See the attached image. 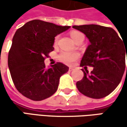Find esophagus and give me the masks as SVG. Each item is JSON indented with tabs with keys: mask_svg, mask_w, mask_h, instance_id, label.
<instances>
[{
	"mask_svg": "<svg viewBox=\"0 0 127 127\" xmlns=\"http://www.w3.org/2000/svg\"><path fill=\"white\" fill-rule=\"evenodd\" d=\"M73 70H74V68L73 67H69V71H73Z\"/></svg>",
	"mask_w": 127,
	"mask_h": 127,
	"instance_id": "1",
	"label": "esophagus"
}]
</instances>
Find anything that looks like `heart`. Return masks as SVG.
<instances>
[{"label": "heart", "mask_w": 127, "mask_h": 127, "mask_svg": "<svg viewBox=\"0 0 127 127\" xmlns=\"http://www.w3.org/2000/svg\"><path fill=\"white\" fill-rule=\"evenodd\" d=\"M70 36L75 42L79 38L84 37L81 32H77V31H72L70 33ZM57 41H58V37H56L55 39H54V45H57ZM79 54L68 52V51H63L58 55V60L60 62L66 64H72L76 60L79 59Z\"/></svg>", "instance_id": "1"}]
</instances>
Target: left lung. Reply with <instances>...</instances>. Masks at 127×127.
Segmentation results:
<instances>
[{"instance_id":"1","label":"left lung","mask_w":127,"mask_h":127,"mask_svg":"<svg viewBox=\"0 0 127 127\" xmlns=\"http://www.w3.org/2000/svg\"><path fill=\"white\" fill-rule=\"evenodd\" d=\"M73 28L84 33L90 42L80 63L86 71L82 69L84 76L76 82V87L88 97L104 98L117 88L122 79L126 67L127 44L110 27L91 24ZM86 66L94 67L90 75Z\"/></svg>"}]
</instances>
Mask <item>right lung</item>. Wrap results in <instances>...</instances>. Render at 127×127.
I'll return each instance as SVG.
<instances>
[{
  "label": "right lung",
  "mask_w": 127,
  "mask_h": 127,
  "mask_svg": "<svg viewBox=\"0 0 127 127\" xmlns=\"http://www.w3.org/2000/svg\"><path fill=\"white\" fill-rule=\"evenodd\" d=\"M69 28L34 20L16 31L8 65L15 88L25 97L42 101L57 90L60 78L68 67L57 63L46 70L44 61L54 49V37Z\"/></svg>",
  "instance_id": "1"
}]
</instances>
